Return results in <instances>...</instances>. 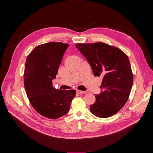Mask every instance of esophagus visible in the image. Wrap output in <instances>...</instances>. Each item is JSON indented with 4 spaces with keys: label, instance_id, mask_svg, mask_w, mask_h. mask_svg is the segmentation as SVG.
Masks as SVG:
<instances>
[{
    "label": "esophagus",
    "instance_id": "obj_1",
    "mask_svg": "<svg viewBox=\"0 0 153 153\" xmlns=\"http://www.w3.org/2000/svg\"><path fill=\"white\" fill-rule=\"evenodd\" d=\"M77 93L78 94H83V93H86V91H81V90H77L76 91Z\"/></svg>",
    "mask_w": 153,
    "mask_h": 153
}]
</instances>
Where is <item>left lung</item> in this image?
<instances>
[{
    "label": "left lung",
    "instance_id": "obj_1",
    "mask_svg": "<svg viewBox=\"0 0 153 153\" xmlns=\"http://www.w3.org/2000/svg\"><path fill=\"white\" fill-rule=\"evenodd\" d=\"M76 48L90 64L94 76L102 77V92L90 107L94 116L107 118L116 114L128 100L133 74L127 55L102 42L77 43Z\"/></svg>",
    "mask_w": 153,
    "mask_h": 153
}]
</instances>
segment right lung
<instances>
[{
	"mask_svg": "<svg viewBox=\"0 0 153 153\" xmlns=\"http://www.w3.org/2000/svg\"><path fill=\"white\" fill-rule=\"evenodd\" d=\"M68 43L51 42L36 47L27 56L24 74L25 91L30 103L40 115L57 119L68 113L76 90L53 86Z\"/></svg>",
	"mask_w": 153,
	"mask_h": 153,
	"instance_id": "obj_1",
	"label": "right lung"
}]
</instances>
